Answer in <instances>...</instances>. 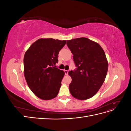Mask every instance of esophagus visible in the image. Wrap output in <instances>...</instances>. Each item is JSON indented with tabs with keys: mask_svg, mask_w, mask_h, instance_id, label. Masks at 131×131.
Listing matches in <instances>:
<instances>
[{
	"mask_svg": "<svg viewBox=\"0 0 131 131\" xmlns=\"http://www.w3.org/2000/svg\"><path fill=\"white\" fill-rule=\"evenodd\" d=\"M64 73H65V75H67L68 74V72H69V71H68V70H64Z\"/></svg>",
	"mask_w": 131,
	"mask_h": 131,
	"instance_id": "esophagus-1",
	"label": "esophagus"
}]
</instances>
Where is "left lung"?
Returning <instances> with one entry per match:
<instances>
[{
    "mask_svg": "<svg viewBox=\"0 0 131 131\" xmlns=\"http://www.w3.org/2000/svg\"><path fill=\"white\" fill-rule=\"evenodd\" d=\"M77 68L69 72L72 81L71 94L79 100L92 97L101 88L108 69L104 50L98 43L86 38L67 40Z\"/></svg>",
    "mask_w": 131,
    "mask_h": 131,
    "instance_id": "obj_1",
    "label": "left lung"
}]
</instances>
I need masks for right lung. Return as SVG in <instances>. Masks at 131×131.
<instances>
[{"label":"right lung","instance_id":"right-lung-1","mask_svg":"<svg viewBox=\"0 0 131 131\" xmlns=\"http://www.w3.org/2000/svg\"><path fill=\"white\" fill-rule=\"evenodd\" d=\"M66 40L39 39L25 53L24 74L28 86L39 98L50 100L56 97L64 72L57 68L58 54Z\"/></svg>","mask_w":131,"mask_h":131}]
</instances>
